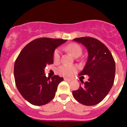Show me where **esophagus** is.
I'll return each instance as SVG.
<instances>
[{
  "label": "esophagus",
  "instance_id": "34e87169",
  "mask_svg": "<svg viewBox=\"0 0 127 127\" xmlns=\"http://www.w3.org/2000/svg\"><path fill=\"white\" fill-rule=\"evenodd\" d=\"M64 80L65 81H67V82H70V81H71V80L68 79V78H64Z\"/></svg>",
  "mask_w": 127,
  "mask_h": 127
}]
</instances>
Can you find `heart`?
<instances>
[{
	"mask_svg": "<svg viewBox=\"0 0 127 127\" xmlns=\"http://www.w3.org/2000/svg\"><path fill=\"white\" fill-rule=\"evenodd\" d=\"M64 49L72 54L74 57H78L82 53V48L79 44L76 43H70L66 45ZM53 61L55 63H59L61 60V52L59 50L56 49L53 53ZM77 71V68L74 66L61 65L56 70L57 73L64 77L70 78Z\"/></svg>",
	"mask_w": 127,
	"mask_h": 127,
	"instance_id": "1",
	"label": "heart"
}]
</instances>
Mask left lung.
<instances>
[{
  "instance_id": "1",
  "label": "left lung",
  "mask_w": 127,
  "mask_h": 127,
  "mask_svg": "<svg viewBox=\"0 0 127 127\" xmlns=\"http://www.w3.org/2000/svg\"><path fill=\"white\" fill-rule=\"evenodd\" d=\"M74 40L83 44L88 51L84 69L78 74L89 76L82 82L78 90L72 92L74 97L85 105H94L101 102L112 88L115 74V63L108 48L97 39L82 37Z\"/></svg>"
}]
</instances>
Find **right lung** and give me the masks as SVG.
Returning a JSON list of instances; mask_svg holds the SVG:
<instances>
[{"label":"right lung","mask_w":127,"mask_h":127,"mask_svg":"<svg viewBox=\"0 0 127 127\" xmlns=\"http://www.w3.org/2000/svg\"><path fill=\"white\" fill-rule=\"evenodd\" d=\"M66 39L41 37L25 46L14 63L15 83L24 98L34 105H43L54 98L59 84L63 78L47 77V64L53 63V53Z\"/></svg>","instance_id":"right-lung-1"}]
</instances>
